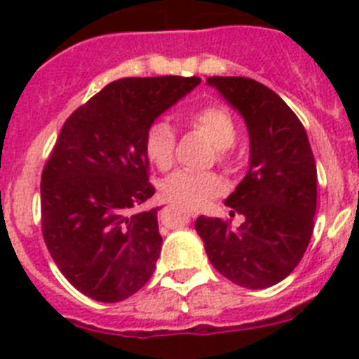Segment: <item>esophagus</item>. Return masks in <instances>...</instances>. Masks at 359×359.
Segmentation results:
<instances>
[{"instance_id": "esophagus-1", "label": "esophagus", "mask_w": 359, "mask_h": 359, "mask_svg": "<svg viewBox=\"0 0 359 359\" xmlns=\"http://www.w3.org/2000/svg\"><path fill=\"white\" fill-rule=\"evenodd\" d=\"M189 214H190V215H192V217H194V215H196V212H192V210H190V212H189Z\"/></svg>"}]
</instances>
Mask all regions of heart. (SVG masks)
<instances>
[{"instance_id": "obj_1", "label": "heart", "mask_w": 359, "mask_h": 359, "mask_svg": "<svg viewBox=\"0 0 359 359\" xmlns=\"http://www.w3.org/2000/svg\"><path fill=\"white\" fill-rule=\"evenodd\" d=\"M189 123L198 131L205 133L208 140L217 149L219 163L230 161L228 149L236 144L237 126L230 111L219 104H208L189 115ZM144 151L149 161L160 170L170 169L176 151V133L172 126L165 120L151 123L144 138ZM224 190L223 180L214 172H192L177 170L165 177L161 183V194L169 201L183 205L187 208H201L205 203L219 196Z\"/></svg>"}]
</instances>
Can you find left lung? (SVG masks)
<instances>
[{
  "label": "left lung",
  "instance_id": "1",
  "mask_svg": "<svg viewBox=\"0 0 359 359\" xmlns=\"http://www.w3.org/2000/svg\"><path fill=\"white\" fill-rule=\"evenodd\" d=\"M208 84L243 115L250 133V169L228 196L237 230L219 217L196 219L212 266L228 280L264 290L298 266L313 236L316 163L306 129L275 91L248 77H210Z\"/></svg>",
  "mask_w": 359,
  "mask_h": 359
}]
</instances>
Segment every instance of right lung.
Returning a JSON list of instances; mask_svg holds the SVG:
<instances>
[{"label":"right lung","instance_id":"add662e5","mask_svg":"<svg viewBox=\"0 0 359 359\" xmlns=\"http://www.w3.org/2000/svg\"><path fill=\"white\" fill-rule=\"evenodd\" d=\"M199 77H129L73 111L41 174V230L57 268L97 302L145 286L161 250L144 138Z\"/></svg>","mask_w":359,"mask_h":359}]
</instances>
